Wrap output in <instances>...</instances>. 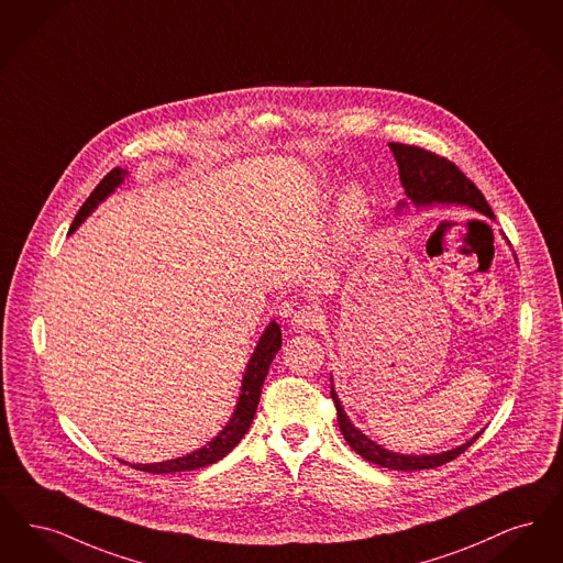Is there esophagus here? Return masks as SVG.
<instances>
[{
    "instance_id": "obj_1",
    "label": "esophagus",
    "mask_w": 563,
    "mask_h": 563,
    "mask_svg": "<svg viewBox=\"0 0 563 563\" xmlns=\"http://www.w3.org/2000/svg\"><path fill=\"white\" fill-rule=\"evenodd\" d=\"M321 323V313L316 307H300L292 316L294 330L307 332V330H316Z\"/></svg>"
}]
</instances>
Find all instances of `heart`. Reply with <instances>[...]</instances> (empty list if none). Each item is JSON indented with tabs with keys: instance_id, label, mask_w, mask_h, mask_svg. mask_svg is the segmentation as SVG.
<instances>
[{
	"instance_id": "b5f03b06",
	"label": "heart",
	"mask_w": 563,
	"mask_h": 563,
	"mask_svg": "<svg viewBox=\"0 0 563 563\" xmlns=\"http://www.w3.org/2000/svg\"><path fill=\"white\" fill-rule=\"evenodd\" d=\"M366 196H364V191L353 189V191H349V194H346L343 201V220L344 224H346L349 229L357 227V224L362 222V219L366 217Z\"/></svg>"
}]
</instances>
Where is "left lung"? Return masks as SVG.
Listing matches in <instances>:
<instances>
[{"instance_id": "1", "label": "left lung", "mask_w": 563, "mask_h": 563, "mask_svg": "<svg viewBox=\"0 0 563 563\" xmlns=\"http://www.w3.org/2000/svg\"><path fill=\"white\" fill-rule=\"evenodd\" d=\"M389 148H391L397 168H399L401 187L406 189V196H408V201L404 199L397 206V210H404L410 203H415L418 208H427V206H435V203H443V206L445 203L448 206L456 203V206H466V208L494 220V212H492L484 194L450 159L441 157L438 153H431L427 148L415 147V145L389 143ZM330 383H332V376H330ZM330 395H332V401L336 406L339 427H341V433H343L346 443L362 459H366L367 463L385 466V468H393V471L435 468V466L445 465V463L454 461L456 456H461L466 448L479 438V433H477L475 438H471L463 445L452 448V450L441 452V454H399V452H391V450L378 445L376 441L369 440L360 429L353 427L349 416L344 415L341 399L334 391V385H330Z\"/></svg>"}]
</instances>
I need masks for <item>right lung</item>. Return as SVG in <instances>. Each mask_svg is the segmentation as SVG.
I'll use <instances>...</instances> for the list:
<instances>
[{
    "instance_id": "1",
    "label": "right lung",
    "mask_w": 563,
    "mask_h": 563,
    "mask_svg": "<svg viewBox=\"0 0 563 563\" xmlns=\"http://www.w3.org/2000/svg\"><path fill=\"white\" fill-rule=\"evenodd\" d=\"M128 172L122 168H113L109 172L100 183L97 189L90 194V197L84 201V206L79 208L77 217H75L74 224L69 229V233H74L75 229L90 217V212L97 208L98 203L107 196H111L115 191V187H120L123 183V176ZM282 349V330L275 321H271L267 330L263 332V336L258 339V344L247 362L244 372V380H242V393L238 399V406L233 410L231 420L224 424V429L220 431L219 435L212 441H208L203 448H199L196 452L180 456V459H172V461H164V463H151V465H130L139 471H147V473H180V471H196L201 466L212 465L220 459H224L240 441L247 433L258 401H261V389L263 383L269 374L271 362L275 360L277 351Z\"/></svg>"
}]
</instances>
